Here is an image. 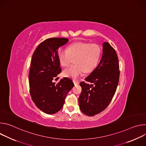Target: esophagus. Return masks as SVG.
Wrapping results in <instances>:
<instances>
[{"label":"esophagus","instance_id":"obj_1","mask_svg":"<svg viewBox=\"0 0 146 146\" xmlns=\"http://www.w3.org/2000/svg\"><path fill=\"white\" fill-rule=\"evenodd\" d=\"M73 82H74V85H76V84H78V81L77 80H73Z\"/></svg>","mask_w":146,"mask_h":146}]
</instances>
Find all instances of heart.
<instances>
[{
    "instance_id": "1",
    "label": "heart",
    "mask_w": 146,
    "mask_h": 146,
    "mask_svg": "<svg viewBox=\"0 0 146 146\" xmlns=\"http://www.w3.org/2000/svg\"><path fill=\"white\" fill-rule=\"evenodd\" d=\"M102 55V48L99 45L86 42H77L70 45L67 50L59 49L57 52V59L63 67L68 66L73 59L75 65L63 72L65 77L76 78L85 72H92L98 66Z\"/></svg>"
}]
</instances>
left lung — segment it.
<instances>
[{"mask_svg": "<svg viewBox=\"0 0 146 146\" xmlns=\"http://www.w3.org/2000/svg\"><path fill=\"white\" fill-rule=\"evenodd\" d=\"M119 62L115 50L108 42L103 43V55L97 67L81 81L79 97L81 111L93 116L105 110L111 102L117 88L119 73ZM92 83L90 85L89 83Z\"/></svg>", "mask_w": 146, "mask_h": 146, "instance_id": "obj_1", "label": "left lung"}]
</instances>
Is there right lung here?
Masks as SVG:
<instances>
[{
  "label": "right lung",
  "instance_id": "obj_1",
  "mask_svg": "<svg viewBox=\"0 0 146 146\" xmlns=\"http://www.w3.org/2000/svg\"><path fill=\"white\" fill-rule=\"evenodd\" d=\"M68 41L64 37L47 38L32 55L29 73L30 94L36 106L48 114L62 108L67 94L74 87L73 81L68 77L61 79L57 84L52 82L62 72L57 59L58 48Z\"/></svg>",
  "mask_w": 146,
  "mask_h": 146
}]
</instances>
